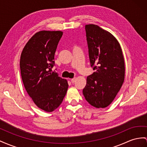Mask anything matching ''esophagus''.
<instances>
[{"instance_id":"34e87169","label":"esophagus","mask_w":147,"mask_h":147,"mask_svg":"<svg viewBox=\"0 0 147 147\" xmlns=\"http://www.w3.org/2000/svg\"><path fill=\"white\" fill-rule=\"evenodd\" d=\"M76 78H74L71 79V82H72V83H74V82H76Z\"/></svg>"}]
</instances>
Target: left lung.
I'll return each mask as SVG.
<instances>
[{"instance_id": "1", "label": "left lung", "mask_w": 147, "mask_h": 147, "mask_svg": "<svg viewBox=\"0 0 147 147\" xmlns=\"http://www.w3.org/2000/svg\"><path fill=\"white\" fill-rule=\"evenodd\" d=\"M91 66L96 70L87 77L82 93L86 100L96 108L110 105L125 78V63L118 41L99 26H85Z\"/></svg>"}]
</instances>
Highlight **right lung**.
<instances>
[{
    "instance_id": "1",
    "label": "right lung",
    "mask_w": 147,
    "mask_h": 147,
    "mask_svg": "<svg viewBox=\"0 0 147 147\" xmlns=\"http://www.w3.org/2000/svg\"><path fill=\"white\" fill-rule=\"evenodd\" d=\"M62 35L61 31L37 32L20 56L21 76L26 91L38 107L48 112L59 106L68 88L67 81L51 70Z\"/></svg>"
}]
</instances>
